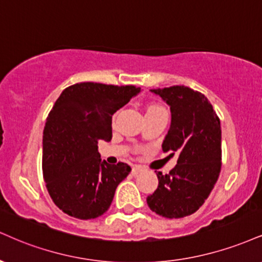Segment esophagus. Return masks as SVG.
I'll use <instances>...</instances> for the list:
<instances>
[{
  "instance_id": "34e87169",
  "label": "esophagus",
  "mask_w": 262,
  "mask_h": 262,
  "mask_svg": "<svg viewBox=\"0 0 262 262\" xmlns=\"http://www.w3.org/2000/svg\"><path fill=\"white\" fill-rule=\"evenodd\" d=\"M143 171H145V167L139 165H135L133 166V168H132V173H133V174H139V173Z\"/></svg>"
}]
</instances>
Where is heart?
<instances>
[{
    "label": "heart",
    "mask_w": 262,
    "mask_h": 262,
    "mask_svg": "<svg viewBox=\"0 0 262 262\" xmlns=\"http://www.w3.org/2000/svg\"><path fill=\"white\" fill-rule=\"evenodd\" d=\"M155 107H156V106H152V107H150V108H155Z\"/></svg>",
    "instance_id": "heart-1"
}]
</instances>
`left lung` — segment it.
Masks as SVG:
<instances>
[{
  "label": "left lung",
  "mask_w": 262,
  "mask_h": 262,
  "mask_svg": "<svg viewBox=\"0 0 262 262\" xmlns=\"http://www.w3.org/2000/svg\"><path fill=\"white\" fill-rule=\"evenodd\" d=\"M171 110L163 152L178 154L167 174L157 172L159 187L146 198L151 211L166 219L189 216L209 198L221 171V123L206 96L184 85L151 89Z\"/></svg>",
  "instance_id": "left-lung-1"
}]
</instances>
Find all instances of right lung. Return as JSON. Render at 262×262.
<instances>
[{"label":"right lung","instance_id":"add662e5","mask_svg":"<svg viewBox=\"0 0 262 262\" xmlns=\"http://www.w3.org/2000/svg\"><path fill=\"white\" fill-rule=\"evenodd\" d=\"M140 93L133 85L78 83L62 91L46 119L42 172L56 206L79 220L106 212L116 188L130 172L127 163L108 165L97 151L112 139V116Z\"/></svg>","mask_w":262,"mask_h":262}]
</instances>
